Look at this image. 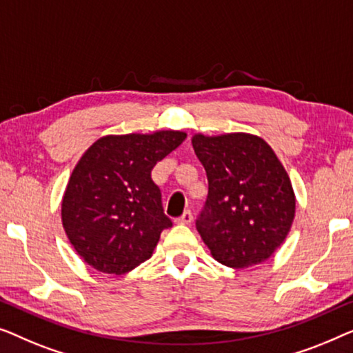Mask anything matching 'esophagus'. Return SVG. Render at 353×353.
I'll return each instance as SVG.
<instances>
[{"instance_id":"obj_1","label":"esophagus","mask_w":353,"mask_h":353,"mask_svg":"<svg viewBox=\"0 0 353 353\" xmlns=\"http://www.w3.org/2000/svg\"><path fill=\"white\" fill-rule=\"evenodd\" d=\"M193 221V216H192V211H183V214L181 217H177L176 222L177 224H190Z\"/></svg>"}]
</instances>
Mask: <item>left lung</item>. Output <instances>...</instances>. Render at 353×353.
<instances>
[{
  "label": "left lung",
  "mask_w": 353,
  "mask_h": 353,
  "mask_svg": "<svg viewBox=\"0 0 353 353\" xmlns=\"http://www.w3.org/2000/svg\"><path fill=\"white\" fill-rule=\"evenodd\" d=\"M208 176L196 230L232 269L261 264L285 241L296 211L290 177L264 139L245 132L192 137Z\"/></svg>",
  "instance_id": "obj_1"
}]
</instances>
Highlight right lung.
Instances as JSON below:
<instances>
[{"mask_svg":"<svg viewBox=\"0 0 353 353\" xmlns=\"http://www.w3.org/2000/svg\"><path fill=\"white\" fill-rule=\"evenodd\" d=\"M185 137L182 131L105 136L84 152L63 193L62 224L88 265L123 275L150 259L172 225L152 170Z\"/></svg>","mask_w":353,"mask_h":353,"instance_id":"add662e5","label":"right lung"}]
</instances>
